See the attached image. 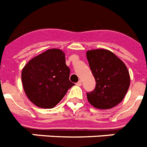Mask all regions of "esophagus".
<instances>
[{
    "instance_id": "obj_1",
    "label": "esophagus",
    "mask_w": 147,
    "mask_h": 147,
    "mask_svg": "<svg viewBox=\"0 0 147 147\" xmlns=\"http://www.w3.org/2000/svg\"><path fill=\"white\" fill-rule=\"evenodd\" d=\"M82 85V82H81V80H80V81H78V82H77V86H81Z\"/></svg>"
}]
</instances>
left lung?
<instances>
[{
	"label": "left lung",
	"mask_w": 147,
	"mask_h": 147,
	"mask_svg": "<svg viewBox=\"0 0 147 147\" xmlns=\"http://www.w3.org/2000/svg\"><path fill=\"white\" fill-rule=\"evenodd\" d=\"M86 57L96 83L93 91L86 93L89 102L99 109H109L118 105L130 86L126 65L106 49L88 51Z\"/></svg>",
	"instance_id": "left-lung-1"
}]
</instances>
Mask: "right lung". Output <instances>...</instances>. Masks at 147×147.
<instances>
[{
	"instance_id": "obj_1",
	"label": "right lung",
	"mask_w": 147,
	"mask_h": 147,
	"mask_svg": "<svg viewBox=\"0 0 147 147\" xmlns=\"http://www.w3.org/2000/svg\"><path fill=\"white\" fill-rule=\"evenodd\" d=\"M70 72L64 52L60 49H49L33 57L23 67V90L36 106L54 108L74 85L69 80Z\"/></svg>"
}]
</instances>
